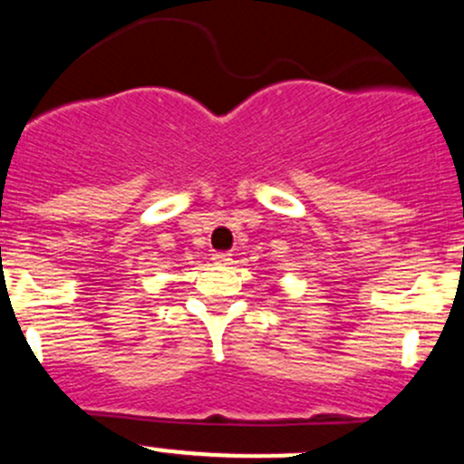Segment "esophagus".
Instances as JSON below:
<instances>
[{"instance_id": "esophagus-1", "label": "esophagus", "mask_w": 464, "mask_h": 464, "mask_svg": "<svg viewBox=\"0 0 464 464\" xmlns=\"http://www.w3.org/2000/svg\"><path fill=\"white\" fill-rule=\"evenodd\" d=\"M213 262L220 264V266H227V264H231V253L227 251H220V253H213Z\"/></svg>"}]
</instances>
